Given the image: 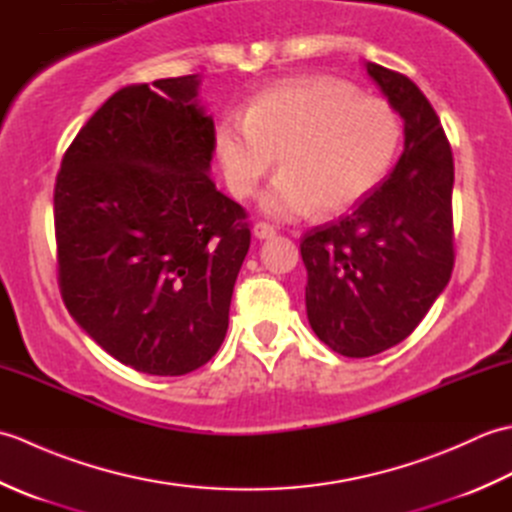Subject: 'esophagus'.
I'll return each mask as SVG.
<instances>
[{"mask_svg": "<svg viewBox=\"0 0 512 512\" xmlns=\"http://www.w3.org/2000/svg\"><path fill=\"white\" fill-rule=\"evenodd\" d=\"M275 228L270 226V224H264V222H257L255 226H253V235L257 237V239H270V237H275Z\"/></svg>", "mask_w": 512, "mask_h": 512, "instance_id": "34e87169", "label": "esophagus"}]
</instances>
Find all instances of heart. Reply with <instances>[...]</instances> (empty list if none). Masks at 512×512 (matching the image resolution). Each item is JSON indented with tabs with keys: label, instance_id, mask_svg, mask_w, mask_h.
Returning <instances> with one entry per match:
<instances>
[{
	"label": "heart",
	"instance_id": "obj_1",
	"mask_svg": "<svg viewBox=\"0 0 512 512\" xmlns=\"http://www.w3.org/2000/svg\"><path fill=\"white\" fill-rule=\"evenodd\" d=\"M402 143L398 112L328 74L299 76L257 92L246 116H224L213 151L235 198L253 195L281 156L259 206L275 220L312 211L339 215L361 204L394 167Z\"/></svg>",
	"mask_w": 512,
	"mask_h": 512
}]
</instances>
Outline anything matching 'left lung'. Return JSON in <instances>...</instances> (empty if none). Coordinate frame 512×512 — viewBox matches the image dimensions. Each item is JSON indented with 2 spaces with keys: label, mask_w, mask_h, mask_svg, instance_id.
<instances>
[{
  "label": "left lung",
  "mask_w": 512,
  "mask_h": 512,
  "mask_svg": "<svg viewBox=\"0 0 512 512\" xmlns=\"http://www.w3.org/2000/svg\"><path fill=\"white\" fill-rule=\"evenodd\" d=\"M365 68L405 123V149L352 213L301 242L310 328L350 358L405 341L453 270V156L440 118L407 76Z\"/></svg>",
  "instance_id": "left-lung-1"
}]
</instances>
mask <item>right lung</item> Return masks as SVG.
I'll use <instances>...</instances> for the list:
<instances>
[{
	"instance_id": "right-lung-1",
	"label": "right lung",
	"mask_w": 512,
	"mask_h": 512,
	"mask_svg": "<svg viewBox=\"0 0 512 512\" xmlns=\"http://www.w3.org/2000/svg\"><path fill=\"white\" fill-rule=\"evenodd\" d=\"M200 74L129 85L68 147L54 187L65 308L116 361L182 376L220 350L250 246L211 180Z\"/></svg>"
}]
</instances>
